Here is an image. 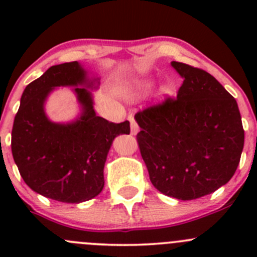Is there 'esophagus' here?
<instances>
[{"instance_id":"esophagus-1","label":"esophagus","mask_w":257,"mask_h":257,"mask_svg":"<svg viewBox=\"0 0 257 257\" xmlns=\"http://www.w3.org/2000/svg\"><path fill=\"white\" fill-rule=\"evenodd\" d=\"M129 121H131V131L132 134H137L138 133V125H137L136 120H134V116L133 115H129Z\"/></svg>"}]
</instances>
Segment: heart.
Masks as SVG:
<instances>
[{"instance_id":"1","label":"heart","mask_w":257,"mask_h":257,"mask_svg":"<svg viewBox=\"0 0 257 257\" xmlns=\"http://www.w3.org/2000/svg\"><path fill=\"white\" fill-rule=\"evenodd\" d=\"M142 85H143V87H149V85H150V83H149V82H144L143 84H142Z\"/></svg>"}]
</instances>
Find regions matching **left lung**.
Wrapping results in <instances>:
<instances>
[{
  "instance_id": "left-lung-1",
  "label": "left lung",
  "mask_w": 257,
  "mask_h": 257,
  "mask_svg": "<svg viewBox=\"0 0 257 257\" xmlns=\"http://www.w3.org/2000/svg\"><path fill=\"white\" fill-rule=\"evenodd\" d=\"M172 67L184 79L177 99L137 113V139L154 188L194 200L232 178L245 134L236 100L211 74L175 61Z\"/></svg>"
}]
</instances>
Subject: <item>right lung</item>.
<instances>
[{
	"instance_id": "1",
	"label": "right lung",
	"mask_w": 257,
	"mask_h": 257,
	"mask_svg": "<svg viewBox=\"0 0 257 257\" xmlns=\"http://www.w3.org/2000/svg\"><path fill=\"white\" fill-rule=\"evenodd\" d=\"M58 86H73L80 114L59 123L48 118L45 102ZM99 78L78 62L57 64L25 88L15 116L11 149L25 183L37 194L79 204L104 186V164L113 141L131 133L129 121L110 123L94 110L92 90Z\"/></svg>"
}]
</instances>
